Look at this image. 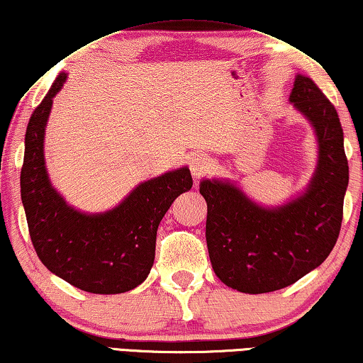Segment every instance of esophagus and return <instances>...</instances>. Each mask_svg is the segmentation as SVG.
Returning a JSON list of instances; mask_svg holds the SVG:
<instances>
[{"instance_id": "34e87169", "label": "esophagus", "mask_w": 363, "mask_h": 363, "mask_svg": "<svg viewBox=\"0 0 363 363\" xmlns=\"http://www.w3.org/2000/svg\"><path fill=\"white\" fill-rule=\"evenodd\" d=\"M209 169H211V160L208 159V155L194 154L191 160H189V170H191L194 178H201V177L208 175Z\"/></svg>"}]
</instances>
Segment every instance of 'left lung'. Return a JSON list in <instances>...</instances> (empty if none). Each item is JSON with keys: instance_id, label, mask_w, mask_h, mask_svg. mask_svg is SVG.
Here are the masks:
<instances>
[{"instance_id": "8db88e82", "label": "left lung", "mask_w": 363, "mask_h": 363, "mask_svg": "<svg viewBox=\"0 0 363 363\" xmlns=\"http://www.w3.org/2000/svg\"><path fill=\"white\" fill-rule=\"evenodd\" d=\"M291 104L313 126L318 162L308 186L281 206H261L233 182L204 178L206 242L216 276L243 294H266L297 282L336 245L349 165L337 111L310 77L295 76Z\"/></svg>"}]
</instances>
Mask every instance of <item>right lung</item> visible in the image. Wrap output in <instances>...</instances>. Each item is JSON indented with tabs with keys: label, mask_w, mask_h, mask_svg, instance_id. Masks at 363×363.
<instances>
[{
	"label": "right lung",
	"mask_w": 363,
	"mask_h": 363,
	"mask_svg": "<svg viewBox=\"0 0 363 363\" xmlns=\"http://www.w3.org/2000/svg\"><path fill=\"white\" fill-rule=\"evenodd\" d=\"M68 79L60 76L33 110L26 131L21 198L33 248L48 271L91 294H123L146 281L155 237L172 203L193 186L188 167L150 178L113 209L81 213L50 182L43 143L53 97Z\"/></svg>",
	"instance_id": "right-lung-1"
}]
</instances>
